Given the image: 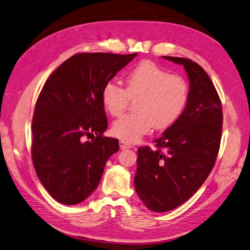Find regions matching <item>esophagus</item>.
Here are the masks:
<instances>
[{"instance_id": "obj_1", "label": "esophagus", "mask_w": 250, "mask_h": 250, "mask_svg": "<svg viewBox=\"0 0 250 250\" xmlns=\"http://www.w3.org/2000/svg\"><path fill=\"white\" fill-rule=\"evenodd\" d=\"M131 147H132V145L130 143H128V142L123 141V140L120 141V148H121V149H127V148H131Z\"/></svg>"}]
</instances>
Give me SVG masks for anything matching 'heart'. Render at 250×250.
<instances>
[{
  "mask_svg": "<svg viewBox=\"0 0 250 250\" xmlns=\"http://www.w3.org/2000/svg\"><path fill=\"white\" fill-rule=\"evenodd\" d=\"M189 87L184 78L162 68L152 61H143L125 77V89L116 82H107L102 89L104 108L112 117L122 116L129 100L134 112L113 123L112 133L126 142H136L153 127L166 129L184 111Z\"/></svg>",
  "mask_w": 250,
  "mask_h": 250,
  "instance_id": "heart-1",
  "label": "heart"
}]
</instances>
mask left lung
Listing matches in <instances>:
<instances>
[{"label":"left lung","mask_w":250,"mask_h":250,"mask_svg":"<svg viewBox=\"0 0 250 250\" xmlns=\"http://www.w3.org/2000/svg\"><path fill=\"white\" fill-rule=\"evenodd\" d=\"M163 58L184 66L189 97L180 118L154 141L156 149H138L134 186L157 212L183 204L204 183L218 157L223 124L221 100L206 71L189 59Z\"/></svg>","instance_id":"8db88e82"}]
</instances>
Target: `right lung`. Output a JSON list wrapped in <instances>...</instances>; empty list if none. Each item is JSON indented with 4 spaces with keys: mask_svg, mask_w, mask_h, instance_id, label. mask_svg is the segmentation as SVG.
I'll return each mask as SVG.
<instances>
[{
    "mask_svg": "<svg viewBox=\"0 0 250 250\" xmlns=\"http://www.w3.org/2000/svg\"><path fill=\"white\" fill-rule=\"evenodd\" d=\"M137 56L78 53L51 73L40 92L31 125L32 162L60 203L75 205L90 195L107 160L119 150L118 139L103 136L108 122L102 89Z\"/></svg>",
    "mask_w": 250,
    "mask_h": 250,
    "instance_id": "add662e5",
    "label": "right lung"
}]
</instances>
